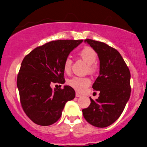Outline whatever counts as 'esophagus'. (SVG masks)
<instances>
[{
	"label": "esophagus",
	"instance_id": "obj_1",
	"mask_svg": "<svg viewBox=\"0 0 147 147\" xmlns=\"http://www.w3.org/2000/svg\"><path fill=\"white\" fill-rule=\"evenodd\" d=\"M76 97H80V96H81V95H80L79 93H78V92H76Z\"/></svg>",
	"mask_w": 147,
	"mask_h": 147
}]
</instances>
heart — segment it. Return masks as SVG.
I'll return each mask as SVG.
<instances>
[{"instance_id": "b5f03b06", "label": "heart", "mask_w": 147, "mask_h": 147, "mask_svg": "<svg viewBox=\"0 0 147 147\" xmlns=\"http://www.w3.org/2000/svg\"><path fill=\"white\" fill-rule=\"evenodd\" d=\"M79 55L87 63V69L90 73H94L97 69L95 62L97 59V53L91 47H85L79 52ZM72 62L69 57L65 59L63 65V69L65 73L69 74L71 71ZM91 80L88 77L74 76L67 80V84L78 92H82L90 86Z\"/></svg>"}]
</instances>
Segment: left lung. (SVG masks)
Listing matches in <instances>:
<instances>
[{"mask_svg": "<svg viewBox=\"0 0 147 147\" xmlns=\"http://www.w3.org/2000/svg\"><path fill=\"white\" fill-rule=\"evenodd\" d=\"M85 42L97 53L100 73L92 85L99 92L96 100L90 98L88 108L82 115L92 126L104 128L113 123L123 113L131 96V73L120 53L101 42L87 39Z\"/></svg>", "mask_w": 147, "mask_h": 147, "instance_id": "left-lung-1", "label": "left lung"}]
</instances>
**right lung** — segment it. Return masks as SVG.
Masks as SVG:
<instances>
[{
    "mask_svg": "<svg viewBox=\"0 0 147 147\" xmlns=\"http://www.w3.org/2000/svg\"><path fill=\"white\" fill-rule=\"evenodd\" d=\"M83 40L60 39L32 50L21 62L17 87L24 113L34 123L49 126L62 115L65 103L74 99L75 91L65 85L53 90V83H65L63 65L74 49Z\"/></svg>",
    "mask_w": 147,
    "mask_h": 147,
    "instance_id": "1",
    "label": "right lung"
}]
</instances>
